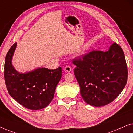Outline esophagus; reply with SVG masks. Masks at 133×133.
<instances>
[{
	"label": "esophagus",
	"instance_id": "1",
	"mask_svg": "<svg viewBox=\"0 0 133 133\" xmlns=\"http://www.w3.org/2000/svg\"><path fill=\"white\" fill-rule=\"evenodd\" d=\"M72 70V67H71L70 66H66L64 68V70L67 72H71V70Z\"/></svg>",
	"mask_w": 133,
	"mask_h": 133
}]
</instances>
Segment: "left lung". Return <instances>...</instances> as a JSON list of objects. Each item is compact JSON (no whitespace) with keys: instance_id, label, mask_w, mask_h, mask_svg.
Returning a JSON list of instances; mask_svg holds the SVG:
<instances>
[{"instance_id":"left-lung-1","label":"left lung","mask_w":133,"mask_h":133,"mask_svg":"<svg viewBox=\"0 0 133 133\" xmlns=\"http://www.w3.org/2000/svg\"><path fill=\"white\" fill-rule=\"evenodd\" d=\"M74 74L87 103L94 106L109 104L127 84V66L124 51L114 42L108 51H92L73 60Z\"/></svg>"}]
</instances>
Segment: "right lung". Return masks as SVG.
Returning a JSON list of instances; mask_svg holds the SVG:
<instances>
[{"label": "right lung", "instance_id": "obj_1", "mask_svg": "<svg viewBox=\"0 0 133 133\" xmlns=\"http://www.w3.org/2000/svg\"><path fill=\"white\" fill-rule=\"evenodd\" d=\"M17 43L11 47L5 58L4 78L12 97L31 110L41 109L50 103L62 75L61 67L54 70L39 68L27 73H19L12 65V57Z\"/></svg>", "mask_w": 133, "mask_h": 133}]
</instances>
